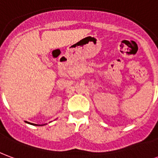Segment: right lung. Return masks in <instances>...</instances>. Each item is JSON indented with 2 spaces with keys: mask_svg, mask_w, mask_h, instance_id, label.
<instances>
[{
  "mask_svg": "<svg viewBox=\"0 0 158 158\" xmlns=\"http://www.w3.org/2000/svg\"><path fill=\"white\" fill-rule=\"evenodd\" d=\"M26 123H28V124H31V125H32V126H44V125H37V124L30 123V122H27V121H26Z\"/></svg>",
  "mask_w": 158,
  "mask_h": 158,
  "instance_id": "right-lung-1",
  "label": "right lung"
}]
</instances>
